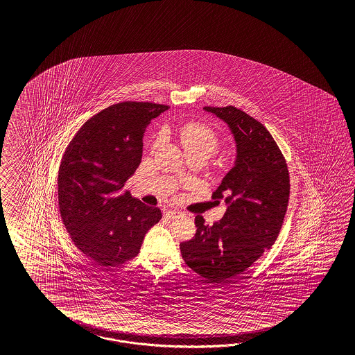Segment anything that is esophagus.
<instances>
[{"mask_svg":"<svg viewBox=\"0 0 355 355\" xmlns=\"http://www.w3.org/2000/svg\"><path fill=\"white\" fill-rule=\"evenodd\" d=\"M178 215H181V212H180V211H175V209H168V211H165V216L169 217V218H174L175 216Z\"/></svg>","mask_w":355,"mask_h":355,"instance_id":"34e87169","label":"esophagus"}]
</instances>
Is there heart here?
Instances as JSON below:
<instances>
[{
    "mask_svg": "<svg viewBox=\"0 0 355 355\" xmlns=\"http://www.w3.org/2000/svg\"><path fill=\"white\" fill-rule=\"evenodd\" d=\"M180 140L184 152L202 153L205 157H211L220 147V138L209 126L200 122L186 123L180 130Z\"/></svg>",
    "mask_w": 355,
    "mask_h": 355,
    "instance_id": "b5f03b06",
    "label": "heart"
}]
</instances>
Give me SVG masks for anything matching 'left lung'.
I'll return each instance as SVG.
<instances>
[{"instance_id":"left-lung-1","label":"left lung","mask_w":355,"mask_h":355,"mask_svg":"<svg viewBox=\"0 0 355 355\" xmlns=\"http://www.w3.org/2000/svg\"><path fill=\"white\" fill-rule=\"evenodd\" d=\"M205 110L232 130L236 165L212 193L225 200V215L212 226L196 216V234L181 243V254L198 275L221 282L245 272L275 243L289 203L291 180L277 143L259 121L232 105Z\"/></svg>"}]
</instances>
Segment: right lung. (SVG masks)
Here are the masks:
<instances>
[{"mask_svg":"<svg viewBox=\"0 0 355 355\" xmlns=\"http://www.w3.org/2000/svg\"><path fill=\"white\" fill-rule=\"evenodd\" d=\"M169 107L122 101L103 109L76 131L58 169V207L64 227L86 257L116 267L139 254L148 229L162 220L125 182L139 166L150 119Z\"/></svg>","mask_w":355,"mask_h":355,"instance_id":"1","label":"right lung"}]
</instances>
